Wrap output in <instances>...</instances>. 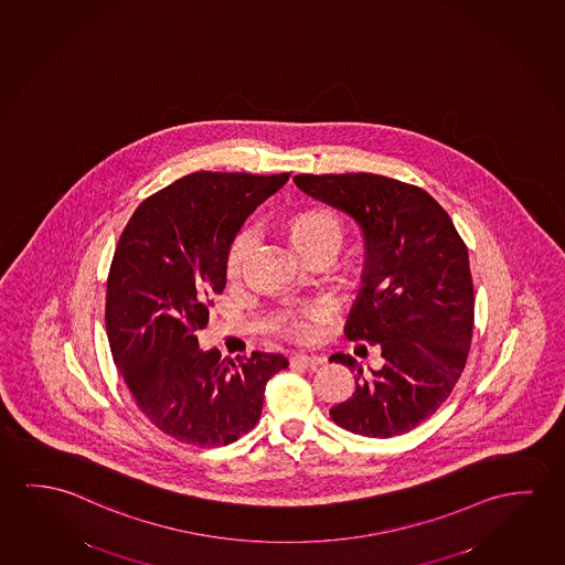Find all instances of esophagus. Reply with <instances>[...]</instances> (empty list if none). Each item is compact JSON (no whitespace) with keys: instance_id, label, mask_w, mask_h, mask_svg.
<instances>
[{"instance_id":"1","label":"esophagus","mask_w":565,"mask_h":565,"mask_svg":"<svg viewBox=\"0 0 565 565\" xmlns=\"http://www.w3.org/2000/svg\"><path fill=\"white\" fill-rule=\"evenodd\" d=\"M324 360L319 356H303V354H299V356L291 358V365L294 367H309V370H315V367H319Z\"/></svg>"}]
</instances>
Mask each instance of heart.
Masks as SVG:
<instances>
[{
  "instance_id": "obj_1",
  "label": "heart",
  "mask_w": 565,
  "mask_h": 565,
  "mask_svg": "<svg viewBox=\"0 0 565 565\" xmlns=\"http://www.w3.org/2000/svg\"><path fill=\"white\" fill-rule=\"evenodd\" d=\"M287 236L299 254L322 250V248L339 250L342 243V226L337 215L327 209H309L299 213L296 218H291V223L287 225ZM252 244H254V236L250 231H241L233 238L225 258L226 274L231 278H235L243 271L250 256ZM319 317H322V307L309 305L305 307L301 317L291 315L284 324L291 337H296L297 340H307L313 334V321Z\"/></svg>"
}]
</instances>
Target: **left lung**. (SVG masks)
<instances>
[{"mask_svg": "<svg viewBox=\"0 0 565 565\" xmlns=\"http://www.w3.org/2000/svg\"><path fill=\"white\" fill-rule=\"evenodd\" d=\"M297 188L354 218L364 238L362 287L344 334L382 348V370L356 372V391L330 408L354 435L391 438L435 415L460 380L473 330L468 248L425 190L375 174H299Z\"/></svg>", "mask_w": 565, "mask_h": 565, "instance_id": "obj_1", "label": "left lung"}]
</instances>
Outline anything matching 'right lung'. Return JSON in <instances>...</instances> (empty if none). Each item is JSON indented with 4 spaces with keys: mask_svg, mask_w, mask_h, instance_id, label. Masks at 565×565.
Wrapping results in <instances>:
<instances>
[{
    "mask_svg": "<svg viewBox=\"0 0 565 565\" xmlns=\"http://www.w3.org/2000/svg\"><path fill=\"white\" fill-rule=\"evenodd\" d=\"M289 174L195 172L142 201L114 254L105 329L115 365L140 411L180 443L226 446L260 418L284 354L223 358L201 350L211 297L226 286L225 258L246 217Z\"/></svg>",
    "mask_w": 565,
    "mask_h": 565,
    "instance_id": "right-lung-1",
    "label": "right lung"
}]
</instances>
